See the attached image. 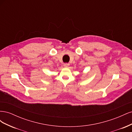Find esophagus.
Wrapping results in <instances>:
<instances>
[{"label":"esophagus","instance_id":"1","mask_svg":"<svg viewBox=\"0 0 132 132\" xmlns=\"http://www.w3.org/2000/svg\"><path fill=\"white\" fill-rule=\"evenodd\" d=\"M69 66V63H65L64 64V67L65 68H68Z\"/></svg>","mask_w":132,"mask_h":132}]
</instances>
